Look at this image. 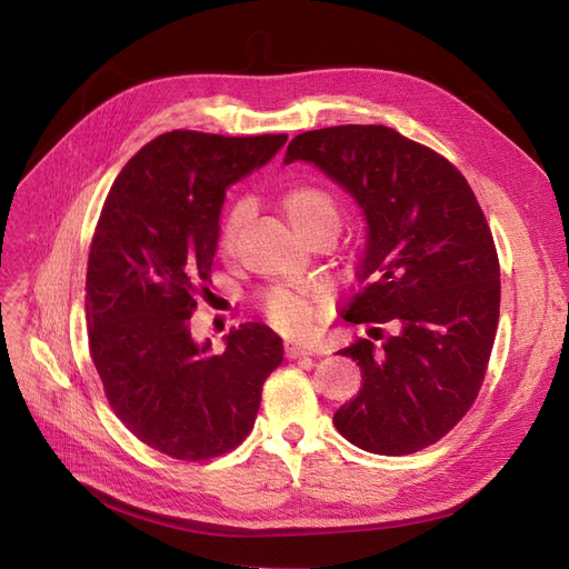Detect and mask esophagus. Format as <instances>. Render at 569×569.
I'll return each mask as SVG.
<instances>
[{"mask_svg": "<svg viewBox=\"0 0 569 569\" xmlns=\"http://www.w3.org/2000/svg\"><path fill=\"white\" fill-rule=\"evenodd\" d=\"M284 353H287V358H308L311 353H308L303 347H299V343H295V341H287L284 343Z\"/></svg>", "mask_w": 569, "mask_h": 569, "instance_id": "obj_1", "label": "esophagus"}]
</instances>
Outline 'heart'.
Instances as JSON below:
<instances>
[{
  "label": "heart",
  "mask_w": 569,
  "mask_h": 569,
  "mask_svg": "<svg viewBox=\"0 0 569 569\" xmlns=\"http://www.w3.org/2000/svg\"><path fill=\"white\" fill-rule=\"evenodd\" d=\"M282 211L301 237L316 230H339V206L337 199L318 184H295L282 194ZM249 216V203L237 201L228 211L220 228V247L232 249L239 228ZM268 320L287 335H308L318 318V306L306 295L291 289H274L266 299Z\"/></svg>",
  "instance_id": "obj_1"
}]
</instances>
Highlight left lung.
Segmentation results:
<instances>
[{
  "mask_svg": "<svg viewBox=\"0 0 569 569\" xmlns=\"http://www.w3.org/2000/svg\"><path fill=\"white\" fill-rule=\"evenodd\" d=\"M291 161L347 189L368 222L347 320L375 322L372 339L339 351L358 360L363 385L335 427L370 453H416L451 432L485 382L501 308L487 218L453 163L387 126L301 132Z\"/></svg>",
  "mask_w": 569,
  "mask_h": 569,
  "instance_id": "left-lung-1",
  "label": "left lung"
}]
</instances>
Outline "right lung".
<instances>
[{"mask_svg":"<svg viewBox=\"0 0 569 569\" xmlns=\"http://www.w3.org/2000/svg\"><path fill=\"white\" fill-rule=\"evenodd\" d=\"M287 134L173 130L120 170L88 261V337L104 393L130 432L178 460H209L256 422L282 339L261 322L197 343L187 320L211 282L226 189L266 166Z\"/></svg>","mask_w":569,"mask_h":569,"instance_id":"obj_1","label":"right lung"}]
</instances>
